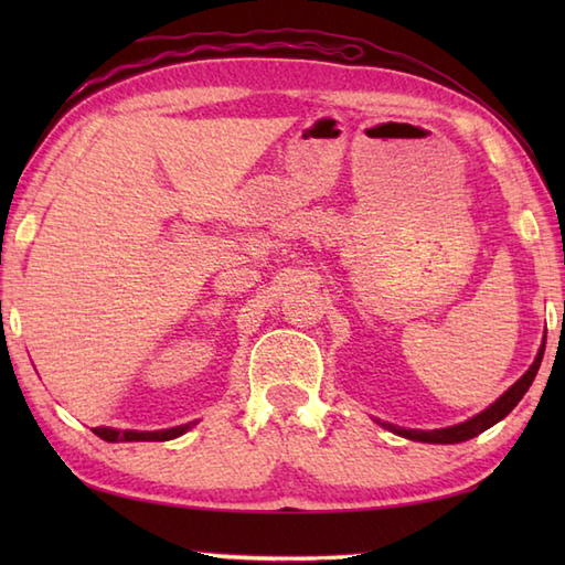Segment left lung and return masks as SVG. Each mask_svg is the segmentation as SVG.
<instances>
[{
	"label": "left lung",
	"instance_id": "1",
	"mask_svg": "<svg viewBox=\"0 0 565 565\" xmlns=\"http://www.w3.org/2000/svg\"><path fill=\"white\" fill-rule=\"evenodd\" d=\"M544 347H546V342H542V350H539L534 364L526 369V374L518 383H514V386H510L505 393H502L493 405H488L483 413H478L476 417L466 419V423H461V425H451V427H441V429H405V427L391 425V423H381V427H386L388 431H395V435H401L405 439L427 441V444H459V441H466L471 437H478L488 427L500 423L502 417H508L514 411V405L522 401V395L530 391L536 371H539V366H542Z\"/></svg>",
	"mask_w": 565,
	"mask_h": 565
}]
</instances>
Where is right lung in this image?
Listing matches in <instances>:
<instances>
[{
  "mask_svg": "<svg viewBox=\"0 0 565 565\" xmlns=\"http://www.w3.org/2000/svg\"><path fill=\"white\" fill-rule=\"evenodd\" d=\"M196 423H186L172 429H154V431H138V429H111V427H94V435L102 437L104 441H167L174 437H182L186 429L194 427Z\"/></svg>",
  "mask_w": 565,
  "mask_h": 565,
  "instance_id": "1",
  "label": "right lung"
}]
</instances>
